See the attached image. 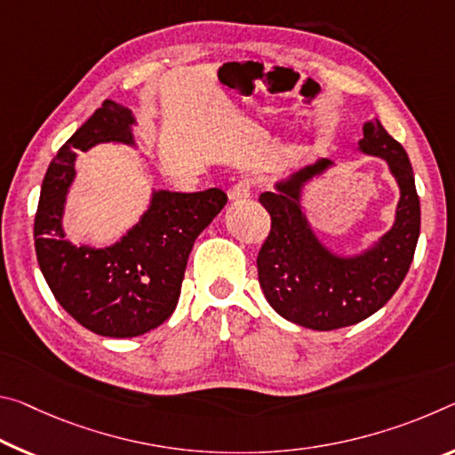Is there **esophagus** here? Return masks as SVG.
Here are the masks:
<instances>
[{
  "label": "esophagus",
  "instance_id": "obj_1",
  "mask_svg": "<svg viewBox=\"0 0 455 455\" xmlns=\"http://www.w3.org/2000/svg\"><path fill=\"white\" fill-rule=\"evenodd\" d=\"M251 190H253V182H251V180H239V182L228 190V198L235 202L247 200L251 196Z\"/></svg>",
  "mask_w": 455,
  "mask_h": 455
}]
</instances>
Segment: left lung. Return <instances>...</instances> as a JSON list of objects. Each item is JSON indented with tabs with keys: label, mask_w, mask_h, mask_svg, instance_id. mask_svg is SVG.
<instances>
[{
	"label": "left lung",
	"mask_w": 455,
	"mask_h": 455,
	"mask_svg": "<svg viewBox=\"0 0 455 455\" xmlns=\"http://www.w3.org/2000/svg\"><path fill=\"white\" fill-rule=\"evenodd\" d=\"M363 133L358 149L383 157L401 192L391 230L363 253L330 251L301 206L304 186L334 162L315 160L259 196L271 214V233L257 257L259 283L281 318L309 330L346 328L379 312L405 279L419 239L421 208L407 151L379 119L364 124Z\"/></svg>",
	"instance_id": "left-lung-1"
}]
</instances>
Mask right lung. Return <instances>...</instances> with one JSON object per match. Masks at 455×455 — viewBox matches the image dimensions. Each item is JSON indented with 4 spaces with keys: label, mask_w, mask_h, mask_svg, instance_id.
I'll return each mask as SVG.
<instances>
[{
    "label": "right lung",
    "mask_w": 455,
    "mask_h": 455,
    "mask_svg": "<svg viewBox=\"0 0 455 455\" xmlns=\"http://www.w3.org/2000/svg\"><path fill=\"white\" fill-rule=\"evenodd\" d=\"M135 124L127 107L107 99L50 162L34 219L36 257L50 291L81 326L109 338L141 336L170 318L194 241L227 204L219 188L154 190L140 222L109 247L64 239L76 154L97 143L137 148Z\"/></svg>",
    "instance_id": "obj_1"
}]
</instances>
